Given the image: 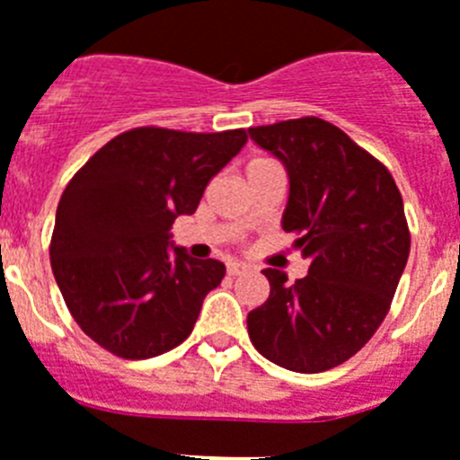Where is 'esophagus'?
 <instances>
[{
  "label": "esophagus",
  "instance_id": "obj_1",
  "mask_svg": "<svg viewBox=\"0 0 460 460\" xmlns=\"http://www.w3.org/2000/svg\"><path fill=\"white\" fill-rule=\"evenodd\" d=\"M248 269L250 266L243 264V261H229V264H226V271H229V276H241V273H245Z\"/></svg>",
  "mask_w": 460,
  "mask_h": 460
}]
</instances>
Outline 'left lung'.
I'll return each mask as SVG.
<instances>
[{"instance_id":"8db88e82","label":"left lung","mask_w":460,"mask_h":460,"mask_svg":"<svg viewBox=\"0 0 460 460\" xmlns=\"http://www.w3.org/2000/svg\"><path fill=\"white\" fill-rule=\"evenodd\" d=\"M248 133L288 171L283 229L311 261L295 285L264 269L271 292L248 314L250 339L280 367L325 372L358 353L391 308L409 257L402 196L385 165L323 119Z\"/></svg>"}]
</instances>
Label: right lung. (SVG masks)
Listing matches in <instances>:
<instances>
[{"label":"right lung","instance_id":"add662e5","mask_svg":"<svg viewBox=\"0 0 460 460\" xmlns=\"http://www.w3.org/2000/svg\"><path fill=\"white\" fill-rule=\"evenodd\" d=\"M245 142V130L133 128L69 180L56 210L51 269L93 341L145 360L191 334L226 269L175 248L172 222L194 215L208 182Z\"/></svg>","mask_w":460,"mask_h":460}]
</instances>
